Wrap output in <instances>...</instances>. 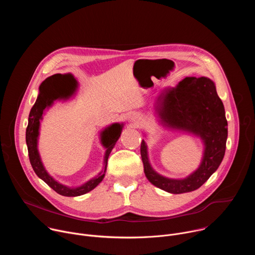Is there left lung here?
<instances>
[{
  "label": "left lung",
  "mask_w": 255,
  "mask_h": 255,
  "mask_svg": "<svg viewBox=\"0 0 255 255\" xmlns=\"http://www.w3.org/2000/svg\"><path fill=\"white\" fill-rule=\"evenodd\" d=\"M157 111L168 125L200 135L206 149L201 166L184 179H170L150 166L146 144L142 140L140 153L144 172L155 187L171 194L199 189L219 167L225 154L228 135L227 120L221 99L214 83L207 78H186L175 88L164 90L158 97Z\"/></svg>",
  "instance_id": "1"
}]
</instances>
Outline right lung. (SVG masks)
Instances as JSON below:
<instances>
[{
	"instance_id": "add662e5",
	"label": "right lung",
	"mask_w": 255,
	"mask_h": 255,
	"mask_svg": "<svg viewBox=\"0 0 255 255\" xmlns=\"http://www.w3.org/2000/svg\"><path fill=\"white\" fill-rule=\"evenodd\" d=\"M63 77L64 76H62V75H54V76L46 79L39 87L40 93H39L38 98H37V100H36L34 106L32 107L30 114H29L28 126L26 129V143H27L30 163L33 167V170L35 171L36 174L38 175V177H40L42 180H44L45 183L52 190H54L57 194H59L61 196H65V197H77V196L85 195V194L91 192L92 190H94L104 178L106 168H107V161H108L109 154L111 153L116 141L120 137L122 125L113 124L112 126L107 128L102 134V143L107 147V151H106V155H105V168L101 173L98 174V176L96 178L89 180L88 183H86L82 187H79L76 189H69V188L57 183L56 180H54L46 172L45 168L43 167V164L40 160L39 153L37 150V137H38V130H39V122H40L39 120L42 117L44 109L47 106H50L54 100H56L58 98H66V97L70 96L76 88V83H75L71 85V88L66 92L58 91L56 89L57 85Z\"/></svg>"
}]
</instances>
